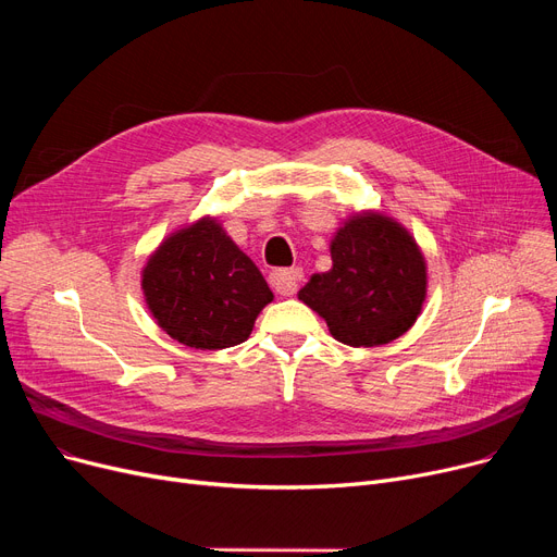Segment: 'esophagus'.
Returning <instances> with one entry per match:
<instances>
[{"label":"esophagus","instance_id":"obj_1","mask_svg":"<svg viewBox=\"0 0 557 557\" xmlns=\"http://www.w3.org/2000/svg\"><path fill=\"white\" fill-rule=\"evenodd\" d=\"M269 280L280 296H294L298 290L300 280H302V271L300 269H280V271H273Z\"/></svg>","mask_w":557,"mask_h":557}]
</instances>
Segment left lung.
<instances>
[{
  "instance_id": "8db88e82",
  "label": "left lung",
  "mask_w": 557,
  "mask_h": 557,
  "mask_svg": "<svg viewBox=\"0 0 557 557\" xmlns=\"http://www.w3.org/2000/svg\"><path fill=\"white\" fill-rule=\"evenodd\" d=\"M332 269L315 273L298 298L332 336L374 347L413 327L426 298V261L401 223L372 210L343 221L332 239Z\"/></svg>"
}]
</instances>
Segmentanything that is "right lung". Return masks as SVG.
Returning <instances> with one entry per match:
<instances>
[{
  "instance_id": "right-lung-1",
  "label": "right lung",
  "mask_w": 557,
  "mask_h": 557,
  "mask_svg": "<svg viewBox=\"0 0 557 557\" xmlns=\"http://www.w3.org/2000/svg\"><path fill=\"white\" fill-rule=\"evenodd\" d=\"M141 290L156 323L196 349L244 343L273 300L252 259L212 216L169 234L146 261Z\"/></svg>"
}]
</instances>
